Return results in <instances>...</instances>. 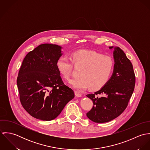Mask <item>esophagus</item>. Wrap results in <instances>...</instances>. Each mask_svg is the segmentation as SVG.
I'll return each mask as SVG.
<instances>
[{
  "mask_svg": "<svg viewBox=\"0 0 150 150\" xmlns=\"http://www.w3.org/2000/svg\"><path fill=\"white\" fill-rule=\"evenodd\" d=\"M75 95L78 97V98H80V97H81L82 96V94L77 92V91H75Z\"/></svg>",
  "mask_w": 150,
  "mask_h": 150,
  "instance_id": "34e87169",
  "label": "esophagus"
}]
</instances>
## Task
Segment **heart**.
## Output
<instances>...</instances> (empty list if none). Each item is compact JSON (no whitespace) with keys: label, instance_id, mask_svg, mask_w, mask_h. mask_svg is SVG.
Wrapping results in <instances>:
<instances>
[{"label":"heart","instance_id":"1","mask_svg":"<svg viewBox=\"0 0 150 150\" xmlns=\"http://www.w3.org/2000/svg\"><path fill=\"white\" fill-rule=\"evenodd\" d=\"M71 59L74 64L84 66L79 73L80 77L70 82L73 88L79 91H84L89 86L92 90L100 89L106 84L114 69L111 58L94 51H77L73 53ZM71 59L63 56L57 62L59 72L66 80L70 78L73 71Z\"/></svg>","mask_w":150,"mask_h":150}]
</instances>
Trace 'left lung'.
Segmentation results:
<instances>
[{
    "label": "left lung",
    "instance_id": "8db88e82",
    "mask_svg": "<svg viewBox=\"0 0 150 150\" xmlns=\"http://www.w3.org/2000/svg\"><path fill=\"white\" fill-rule=\"evenodd\" d=\"M112 48L114 66L111 77L99 91L86 95L93 103L86 116L96 123L109 122L121 114L128 106L135 86L131 62L120 48L109 47Z\"/></svg>",
    "mask_w": 150,
    "mask_h": 150
}]
</instances>
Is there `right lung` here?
I'll return each instance as SVG.
<instances>
[{
	"label": "right lung",
	"mask_w": 150,
	"mask_h": 150,
	"mask_svg": "<svg viewBox=\"0 0 150 150\" xmlns=\"http://www.w3.org/2000/svg\"><path fill=\"white\" fill-rule=\"evenodd\" d=\"M62 47L43 44L23 59L17 80L20 99L33 117L43 121L57 118L74 98L73 89L64 85L57 62Z\"/></svg>",
	"instance_id": "obj_1"
}]
</instances>
